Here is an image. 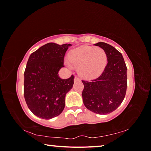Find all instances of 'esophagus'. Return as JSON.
Listing matches in <instances>:
<instances>
[{"mask_svg":"<svg viewBox=\"0 0 151 151\" xmlns=\"http://www.w3.org/2000/svg\"><path fill=\"white\" fill-rule=\"evenodd\" d=\"M74 81L75 82L80 81V79H79L78 77H76V76H75V78H74Z\"/></svg>","mask_w":151,"mask_h":151,"instance_id":"1","label":"esophagus"}]
</instances>
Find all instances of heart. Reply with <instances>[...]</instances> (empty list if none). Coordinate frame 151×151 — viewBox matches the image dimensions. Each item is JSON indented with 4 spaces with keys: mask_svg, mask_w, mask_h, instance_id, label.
<instances>
[{
    "mask_svg": "<svg viewBox=\"0 0 151 151\" xmlns=\"http://www.w3.org/2000/svg\"><path fill=\"white\" fill-rule=\"evenodd\" d=\"M66 60V67L72 70L73 66L78 68V73L82 77L92 79L100 76L104 72L108 63L105 51L101 48L91 46H82L71 51Z\"/></svg>",
    "mask_w": 151,
    "mask_h": 151,
    "instance_id": "heart-1",
    "label": "heart"
}]
</instances>
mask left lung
<instances>
[{
  "instance_id": "obj_1",
  "label": "left lung",
  "mask_w": 151,
  "mask_h": 151,
  "mask_svg": "<svg viewBox=\"0 0 151 151\" xmlns=\"http://www.w3.org/2000/svg\"><path fill=\"white\" fill-rule=\"evenodd\" d=\"M95 46L105 51L108 63L102 75L91 81H83V103L89 111L106 114L118 108L124 100L127 86V68L119 51L105 42Z\"/></svg>"
}]
</instances>
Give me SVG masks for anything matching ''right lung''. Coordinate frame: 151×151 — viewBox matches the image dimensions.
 Returning <instances> with one entry per match:
<instances>
[{"mask_svg": "<svg viewBox=\"0 0 151 151\" xmlns=\"http://www.w3.org/2000/svg\"><path fill=\"white\" fill-rule=\"evenodd\" d=\"M71 44L49 42L30 55L24 70V96L29 109L43 119L57 116L65 106V96L73 88L74 76L63 79L58 72Z\"/></svg>", "mask_w": 151, "mask_h": 151, "instance_id": "obj_1", "label": "right lung"}]
</instances>
